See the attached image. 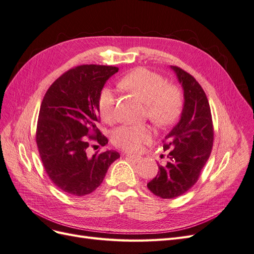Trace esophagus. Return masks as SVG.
<instances>
[{
    "instance_id": "esophagus-1",
    "label": "esophagus",
    "mask_w": 254,
    "mask_h": 254,
    "mask_svg": "<svg viewBox=\"0 0 254 254\" xmlns=\"http://www.w3.org/2000/svg\"><path fill=\"white\" fill-rule=\"evenodd\" d=\"M126 158L127 159H129L130 161H132V162H135V163H137V162H140L141 161V157H139V156H133V155H126Z\"/></svg>"
}]
</instances>
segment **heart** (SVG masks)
Instances as JSON below:
<instances>
[{"instance_id": "obj_1", "label": "heart", "mask_w": 254, "mask_h": 254, "mask_svg": "<svg viewBox=\"0 0 254 254\" xmlns=\"http://www.w3.org/2000/svg\"><path fill=\"white\" fill-rule=\"evenodd\" d=\"M121 86L146 104V114L159 127L172 124L181 111L182 95L179 88L167 84L162 76L147 68H135L122 79ZM98 109L105 122L113 123L117 119L115 96L111 89L102 90L98 97ZM151 135V129L146 125H124L114 130L111 140L119 148L136 152L144 144L150 142Z\"/></svg>"}]
</instances>
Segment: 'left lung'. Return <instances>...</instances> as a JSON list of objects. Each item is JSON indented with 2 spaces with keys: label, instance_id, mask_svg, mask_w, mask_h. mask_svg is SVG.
Listing matches in <instances>:
<instances>
[{
  "label": "left lung",
  "instance_id": "left-lung-1",
  "mask_svg": "<svg viewBox=\"0 0 254 254\" xmlns=\"http://www.w3.org/2000/svg\"><path fill=\"white\" fill-rule=\"evenodd\" d=\"M183 90L180 120L165 136L163 148L171 149L165 165L147 188L163 199H173L188 191L197 182L209 159L214 139L212 115L203 89L193 76L171 65Z\"/></svg>",
  "mask_w": 254,
  "mask_h": 254
}]
</instances>
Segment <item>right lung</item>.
Instances as JSON below:
<instances>
[{"mask_svg":"<svg viewBox=\"0 0 254 254\" xmlns=\"http://www.w3.org/2000/svg\"><path fill=\"white\" fill-rule=\"evenodd\" d=\"M117 66L84 64L71 68L53 82L42 101L36 141L50 179L66 194L84 196L103 182L109 166L120 158L115 150L89 156L90 140H108L96 124L98 97Z\"/></svg>","mask_w":254,"mask_h":254,"instance_id":"right-lung-1","label":"right lung"}]
</instances>
